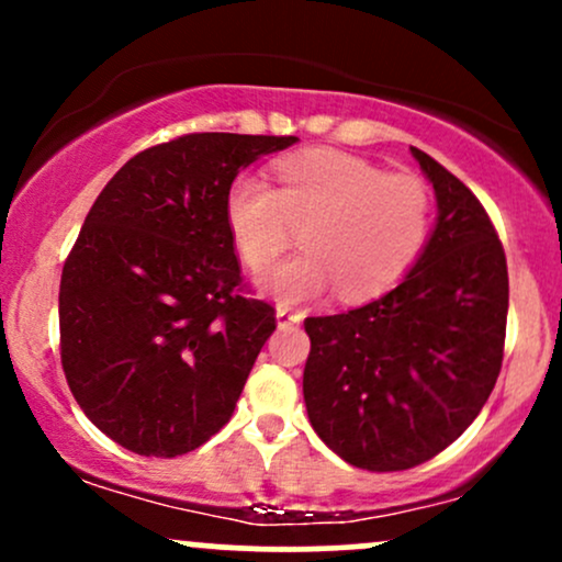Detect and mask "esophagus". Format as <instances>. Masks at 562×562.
I'll return each instance as SVG.
<instances>
[{"label": "esophagus", "instance_id": "obj_1", "mask_svg": "<svg viewBox=\"0 0 562 562\" xmlns=\"http://www.w3.org/2000/svg\"><path fill=\"white\" fill-rule=\"evenodd\" d=\"M274 319H277V327H290V325H299V322L303 319V314L295 312V308L280 306L274 312Z\"/></svg>", "mask_w": 562, "mask_h": 562}]
</instances>
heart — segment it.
Masks as SVG:
<instances>
[{
	"instance_id": "b5f03b06",
	"label": "heart",
	"mask_w": 562,
	"mask_h": 562,
	"mask_svg": "<svg viewBox=\"0 0 562 562\" xmlns=\"http://www.w3.org/2000/svg\"><path fill=\"white\" fill-rule=\"evenodd\" d=\"M272 190L240 173L224 198V218L240 259L267 269L301 229V254L256 280L277 303H306L340 290L367 301L396 285L425 248L430 192L412 173H385L370 160L312 150L274 164Z\"/></svg>"
}]
</instances>
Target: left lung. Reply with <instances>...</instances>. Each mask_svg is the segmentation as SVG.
Returning <instances> with one entry per match:
<instances>
[{
    "label": "left lung",
    "mask_w": 562,
    "mask_h": 562,
    "mask_svg": "<svg viewBox=\"0 0 562 562\" xmlns=\"http://www.w3.org/2000/svg\"><path fill=\"white\" fill-rule=\"evenodd\" d=\"M436 192V227L412 269L380 299L308 317L303 402L348 465L409 470L457 441L502 370L507 261L479 198L409 147Z\"/></svg>",
    "instance_id": "1"
}]
</instances>
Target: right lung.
<instances>
[{
  "label": "right lung",
  "instance_id": "obj_1",
  "mask_svg": "<svg viewBox=\"0 0 562 562\" xmlns=\"http://www.w3.org/2000/svg\"><path fill=\"white\" fill-rule=\"evenodd\" d=\"M299 137L184 134L126 160L83 218L60 280V359L105 436L145 457L229 423L274 308L240 290L224 198Z\"/></svg>",
  "mask_w": 562,
  "mask_h": 562
}]
</instances>
